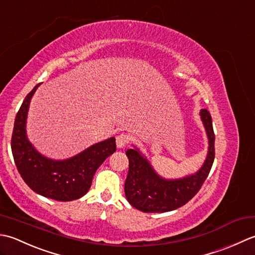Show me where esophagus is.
<instances>
[{
	"label": "esophagus",
	"mask_w": 255,
	"mask_h": 255,
	"mask_svg": "<svg viewBox=\"0 0 255 255\" xmlns=\"http://www.w3.org/2000/svg\"><path fill=\"white\" fill-rule=\"evenodd\" d=\"M129 137L126 133H121L117 136V146L118 148H123L128 143Z\"/></svg>",
	"instance_id": "34e87169"
}]
</instances>
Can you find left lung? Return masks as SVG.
<instances>
[{
    "instance_id": "left-lung-1",
    "label": "left lung",
    "mask_w": 255,
    "mask_h": 255,
    "mask_svg": "<svg viewBox=\"0 0 255 255\" xmlns=\"http://www.w3.org/2000/svg\"><path fill=\"white\" fill-rule=\"evenodd\" d=\"M200 119L208 137V153L199 170L181 178L167 179L159 176L139 148L127 150L128 173L124 184L128 201L143 212H166L187 204L198 193L209 175L215 159V133L210 113L200 110Z\"/></svg>"
}]
</instances>
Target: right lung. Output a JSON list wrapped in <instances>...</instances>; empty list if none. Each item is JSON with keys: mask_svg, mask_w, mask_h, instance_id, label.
<instances>
[{"mask_svg": "<svg viewBox=\"0 0 255 255\" xmlns=\"http://www.w3.org/2000/svg\"><path fill=\"white\" fill-rule=\"evenodd\" d=\"M39 86L26 96L15 118L11 143L15 165L25 183L38 195L58 201L79 199L89 190L97 169L116 152V137L93 144L67 159L44 156L26 134L29 103Z\"/></svg>", "mask_w": 255, "mask_h": 255, "instance_id": "add662e5", "label": "right lung"}]
</instances>
